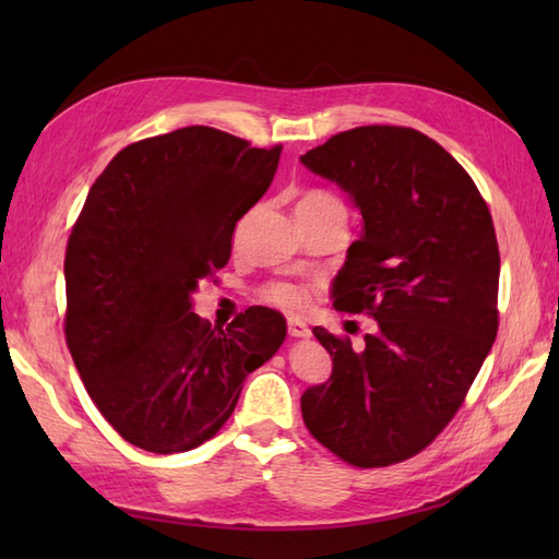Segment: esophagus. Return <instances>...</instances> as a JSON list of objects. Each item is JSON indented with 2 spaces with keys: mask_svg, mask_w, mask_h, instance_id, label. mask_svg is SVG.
I'll return each instance as SVG.
<instances>
[{
  "mask_svg": "<svg viewBox=\"0 0 559 559\" xmlns=\"http://www.w3.org/2000/svg\"><path fill=\"white\" fill-rule=\"evenodd\" d=\"M288 334L293 338H310L312 331H310V326H307L305 322H300V319H290V322H288Z\"/></svg>",
  "mask_w": 559,
  "mask_h": 559,
  "instance_id": "esophagus-1",
  "label": "esophagus"
}]
</instances>
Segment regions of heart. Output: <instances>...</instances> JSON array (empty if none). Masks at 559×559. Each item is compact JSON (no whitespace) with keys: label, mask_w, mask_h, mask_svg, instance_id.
Here are the masks:
<instances>
[{"label":"heart","mask_w":559,"mask_h":559,"mask_svg":"<svg viewBox=\"0 0 559 559\" xmlns=\"http://www.w3.org/2000/svg\"><path fill=\"white\" fill-rule=\"evenodd\" d=\"M298 206H336L343 209L341 201L336 197H331L326 192H307ZM266 302L281 307L286 312H302L307 307V293L295 286V283H273V286L266 288L264 293Z\"/></svg>","instance_id":"obj_1"}]
</instances>
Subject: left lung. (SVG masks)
<instances>
[{
  "label": "left lung",
  "instance_id": "obj_1",
  "mask_svg": "<svg viewBox=\"0 0 559 559\" xmlns=\"http://www.w3.org/2000/svg\"><path fill=\"white\" fill-rule=\"evenodd\" d=\"M300 163L336 182L360 213V237L331 300L377 322L358 353L312 329L334 372L302 394V420L353 466H389L444 430L492 348L500 286L492 216L468 173L408 127H355Z\"/></svg>",
  "mask_w": 559,
  "mask_h": 559
}]
</instances>
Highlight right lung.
<instances>
[{
	"instance_id": "1",
	"label": "right lung",
	"mask_w": 559,
	"mask_h": 559,
	"mask_svg": "<svg viewBox=\"0 0 559 559\" xmlns=\"http://www.w3.org/2000/svg\"><path fill=\"white\" fill-rule=\"evenodd\" d=\"M281 146L185 127L122 148L69 235L64 334L103 418L153 454L189 451L230 418L286 317L249 307L228 329L192 312L230 259L235 223L266 194Z\"/></svg>"
}]
</instances>
